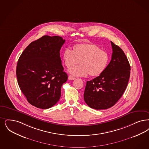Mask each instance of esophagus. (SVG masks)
Listing matches in <instances>:
<instances>
[{"instance_id":"1","label":"esophagus","mask_w":149,"mask_h":149,"mask_svg":"<svg viewBox=\"0 0 149 149\" xmlns=\"http://www.w3.org/2000/svg\"><path fill=\"white\" fill-rule=\"evenodd\" d=\"M68 79H69V80H74V79H75V77H73V76H72V75H69V76L68 77Z\"/></svg>"}]
</instances>
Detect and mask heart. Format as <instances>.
<instances>
[{
  "label": "heart",
  "mask_w": 149,
  "mask_h": 149,
  "mask_svg": "<svg viewBox=\"0 0 149 149\" xmlns=\"http://www.w3.org/2000/svg\"><path fill=\"white\" fill-rule=\"evenodd\" d=\"M63 59L68 68L77 64L79 61L81 65L73 67L69 72L74 76L97 77L104 72L107 67L110 56L106 51L93 43H85L75 45L73 50L66 48L63 52Z\"/></svg>",
  "instance_id": "b5f03b06"
}]
</instances>
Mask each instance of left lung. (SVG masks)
I'll return each instance as SVG.
<instances>
[{"instance_id": "left-lung-1", "label": "left lung", "mask_w": 149, "mask_h": 149, "mask_svg": "<svg viewBox=\"0 0 149 149\" xmlns=\"http://www.w3.org/2000/svg\"><path fill=\"white\" fill-rule=\"evenodd\" d=\"M111 60L104 72L93 80L88 81L84 94L86 104L96 110L113 106L124 94L130 75V65L119 46L111 42Z\"/></svg>"}]
</instances>
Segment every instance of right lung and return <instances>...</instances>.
<instances>
[{
  "label": "right lung",
  "mask_w": 149,
  "mask_h": 149,
  "mask_svg": "<svg viewBox=\"0 0 149 149\" xmlns=\"http://www.w3.org/2000/svg\"><path fill=\"white\" fill-rule=\"evenodd\" d=\"M65 42L59 36H43L31 42L18 59L19 86L36 107L47 109L59 100L61 86L68 80L60 56Z\"/></svg>",
  "instance_id": "obj_1"
}]
</instances>
